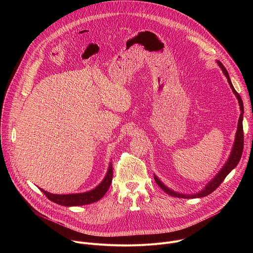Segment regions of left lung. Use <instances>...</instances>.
<instances>
[{
	"mask_svg": "<svg viewBox=\"0 0 253 253\" xmlns=\"http://www.w3.org/2000/svg\"><path fill=\"white\" fill-rule=\"evenodd\" d=\"M216 63L218 64V66L220 67V69L222 70L223 74L225 75V77L227 78V81H228V84L233 92V94L235 95V97L237 98L238 100V104H239V107H240V116H239V119H238V124H237V131L235 133V139H234V143H233V146H232V149H231V152H230V155L227 159V161L225 162V164L222 166V168L219 170V172L216 174L210 181L205 185V187L196 192V193H193V194H184V193H180V192H176L172 189H170L168 186H166L161 180L154 174V179L155 181L157 183V185L162 189L164 190L168 195H171V196H174V197H178V198H200V197H204V196H207L209 195L211 192H213L216 188H217L221 182L223 181V180L225 179V177L237 166L240 158H241V155H242V151H243V125H242V121H243V113H244V109H243V102L241 100V97L239 96V94L235 91L232 83H231V80L229 78V75H228V72L227 70L225 69V67L222 65V63L218 60H216Z\"/></svg>",
	"mask_w": 253,
	"mask_h": 253,
	"instance_id": "obj_1",
	"label": "left lung"
}]
</instances>
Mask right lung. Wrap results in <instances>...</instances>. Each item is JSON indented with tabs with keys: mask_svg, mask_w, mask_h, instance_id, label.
<instances>
[{
	"mask_svg": "<svg viewBox=\"0 0 253 253\" xmlns=\"http://www.w3.org/2000/svg\"><path fill=\"white\" fill-rule=\"evenodd\" d=\"M112 177H113V167L112 162L109 163L107 173L104 179L92 190L83 192V193H70V194H53L48 191H45L42 188H39L51 201L63 205V206H82L94 203L100 200L109 189L112 183Z\"/></svg>",
	"mask_w": 253,
	"mask_h": 253,
	"instance_id": "obj_1",
	"label": "right lung"
}]
</instances>
